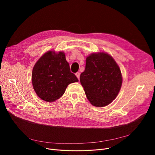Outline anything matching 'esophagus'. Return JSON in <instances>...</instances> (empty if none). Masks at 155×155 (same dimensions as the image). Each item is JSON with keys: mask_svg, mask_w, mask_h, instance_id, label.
Returning a JSON list of instances; mask_svg holds the SVG:
<instances>
[{"mask_svg": "<svg viewBox=\"0 0 155 155\" xmlns=\"http://www.w3.org/2000/svg\"><path fill=\"white\" fill-rule=\"evenodd\" d=\"M75 75L77 76V77L78 78V79L79 80V79H80V73H79V72H77V73H75Z\"/></svg>", "mask_w": 155, "mask_h": 155, "instance_id": "obj_1", "label": "esophagus"}]
</instances>
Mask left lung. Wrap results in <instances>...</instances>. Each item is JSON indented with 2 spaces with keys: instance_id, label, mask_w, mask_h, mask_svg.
I'll list each match as a JSON object with an SVG mask.
<instances>
[{
  "instance_id": "obj_1",
  "label": "left lung",
  "mask_w": 155,
  "mask_h": 155,
  "mask_svg": "<svg viewBox=\"0 0 155 155\" xmlns=\"http://www.w3.org/2000/svg\"><path fill=\"white\" fill-rule=\"evenodd\" d=\"M87 98L95 107H105L117 96L123 84L119 65L109 54L94 53L86 58L80 77Z\"/></svg>"
}]
</instances>
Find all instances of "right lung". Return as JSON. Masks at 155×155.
I'll use <instances>...</instances> for the list:
<instances>
[{"label":"right lung","mask_w":155,"mask_h":155,"mask_svg":"<svg viewBox=\"0 0 155 155\" xmlns=\"http://www.w3.org/2000/svg\"><path fill=\"white\" fill-rule=\"evenodd\" d=\"M78 80L70 71L63 51H48L40 57L32 71V84L41 99L53 102L64 94L68 85Z\"/></svg>","instance_id":"obj_1"}]
</instances>
